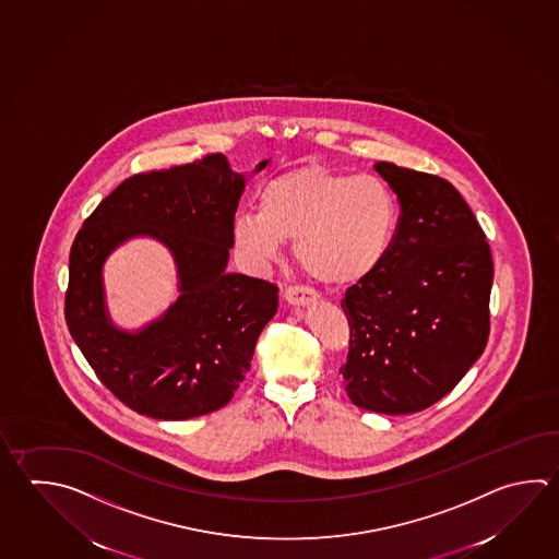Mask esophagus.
<instances>
[{"label":"esophagus","mask_w":559,"mask_h":559,"mask_svg":"<svg viewBox=\"0 0 559 559\" xmlns=\"http://www.w3.org/2000/svg\"><path fill=\"white\" fill-rule=\"evenodd\" d=\"M317 290L305 285H290L285 288V300L288 305L306 306L317 300Z\"/></svg>","instance_id":"obj_1"}]
</instances>
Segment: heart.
I'll return each mask as SVG.
<instances>
[{"instance_id": "heart-1", "label": "heart", "mask_w": 559, "mask_h": 559, "mask_svg": "<svg viewBox=\"0 0 559 559\" xmlns=\"http://www.w3.org/2000/svg\"><path fill=\"white\" fill-rule=\"evenodd\" d=\"M400 225V203L383 179L305 166L274 178L259 198V215H241L233 241L251 263H271L283 241L296 261L328 286L358 285L388 257Z\"/></svg>"}]
</instances>
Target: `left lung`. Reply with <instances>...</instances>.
<instances>
[{"label":"left lung","mask_w":559,"mask_h":559,"mask_svg":"<svg viewBox=\"0 0 559 559\" xmlns=\"http://www.w3.org/2000/svg\"><path fill=\"white\" fill-rule=\"evenodd\" d=\"M373 168L400 200V225L380 269L340 302L349 324L340 373L354 405L405 415L442 400L483 356L495 269L451 181L391 162Z\"/></svg>","instance_id":"8db88e82"}]
</instances>
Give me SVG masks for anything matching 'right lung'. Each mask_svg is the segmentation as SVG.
Masks as SVG:
<instances>
[{
    "mask_svg": "<svg viewBox=\"0 0 559 559\" xmlns=\"http://www.w3.org/2000/svg\"><path fill=\"white\" fill-rule=\"evenodd\" d=\"M269 162H261V171ZM245 178L223 154L124 179L74 237L64 320L96 378L132 412L181 421L217 412L251 368L276 314L278 286L225 273ZM147 234L179 266V300L136 335L105 314L102 264L120 241Z\"/></svg>",
    "mask_w": 559,
    "mask_h": 559,
    "instance_id": "add662e5",
    "label": "right lung"
}]
</instances>
